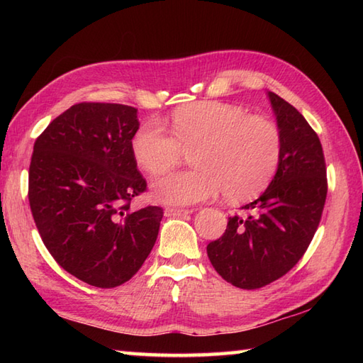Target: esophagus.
Here are the masks:
<instances>
[{
  "label": "esophagus",
  "mask_w": 363,
  "mask_h": 363,
  "mask_svg": "<svg viewBox=\"0 0 363 363\" xmlns=\"http://www.w3.org/2000/svg\"><path fill=\"white\" fill-rule=\"evenodd\" d=\"M191 211L189 209H179V207H167L165 215L167 217H182V215H189Z\"/></svg>",
  "instance_id": "obj_1"
}]
</instances>
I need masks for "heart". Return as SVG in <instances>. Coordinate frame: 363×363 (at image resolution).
<instances>
[{
  "mask_svg": "<svg viewBox=\"0 0 363 363\" xmlns=\"http://www.w3.org/2000/svg\"><path fill=\"white\" fill-rule=\"evenodd\" d=\"M130 151L151 176L167 173L184 152H191L195 168L152 184V195L162 203L190 206L221 190L230 201H243L272 182L282 157V134L274 121L240 106L199 101L173 113L169 133L157 121H145L133 135Z\"/></svg>",
  "mask_w": 363,
  "mask_h": 363,
  "instance_id": "1",
  "label": "heart"
}]
</instances>
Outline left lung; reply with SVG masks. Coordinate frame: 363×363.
Wrapping results in <instances>:
<instances>
[{"instance_id": "1", "label": "left lung", "mask_w": 363, "mask_h": 363, "mask_svg": "<svg viewBox=\"0 0 363 363\" xmlns=\"http://www.w3.org/2000/svg\"><path fill=\"white\" fill-rule=\"evenodd\" d=\"M282 134V157L268 189L229 217L225 234L207 245L217 273L256 290L287 274L309 248L328 195L325 152L295 107L268 91Z\"/></svg>"}]
</instances>
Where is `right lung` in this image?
Segmentation results:
<instances>
[{
	"mask_svg": "<svg viewBox=\"0 0 363 363\" xmlns=\"http://www.w3.org/2000/svg\"><path fill=\"white\" fill-rule=\"evenodd\" d=\"M135 107L78 103L54 118L34 143L28 198L54 260L82 282L112 289L148 257L164 209L130 211L146 191L130 140Z\"/></svg>",
	"mask_w": 363,
	"mask_h": 363,
	"instance_id": "1",
	"label": "right lung"
}]
</instances>
